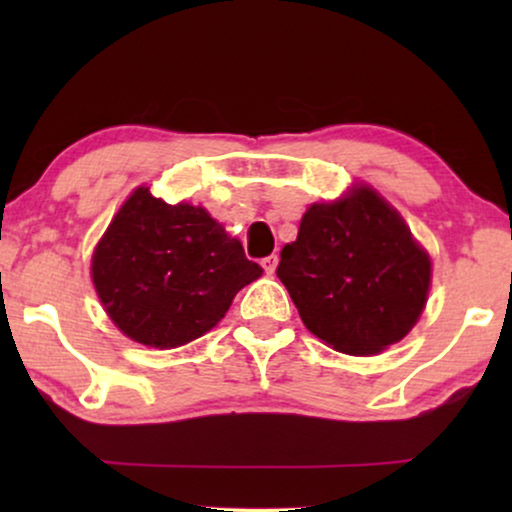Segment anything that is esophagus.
Returning <instances> with one entry per match:
<instances>
[{
    "mask_svg": "<svg viewBox=\"0 0 512 512\" xmlns=\"http://www.w3.org/2000/svg\"><path fill=\"white\" fill-rule=\"evenodd\" d=\"M277 263H279V258H277L275 254H272V256H268V258H263V261H261V265H263V270H265V272H268V275H272V272H275V270H277Z\"/></svg>",
    "mask_w": 512,
    "mask_h": 512,
    "instance_id": "obj_1",
    "label": "esophagus"
}]
</instances>
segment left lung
<instances>
[{
    "label": "left lung",
    "instance_id": "left-lung-1",
    "mask_svg": "<svg viewBox=\"0 0 512 512\" xmlns=\"http://www.w3.org/2000/svg\"><path fill=\"white\" fill-rule=\"evenodd\" d=\"M279 256L277 277L307 331L342 354L370 356L403 340L429 296V254L368 186L312 205Z\"/></svg>",
    "mask_w": 512,
    "mask_h": 512
}]
</instances>
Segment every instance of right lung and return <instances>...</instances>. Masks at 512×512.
<instances>
[{
	"label": "right lung",
	"instance_id": "obj_1",
	"mask_svg": "<svg viewBox=\"0 0 512 512\" xmlns=\"http://www.w3.org/2000/svg\"><path fill=\"white\" fill-rule=\"evenodd\" d=\"M263 275L202 207L167 205L137 188L93 254L104 310L142 345L172 349L219 324L235 293Z\"/></svg>",
	"mask_w": 512,
	"mask_h": 512
}]
</instances>
